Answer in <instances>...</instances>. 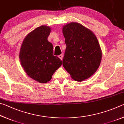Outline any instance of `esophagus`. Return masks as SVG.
<instances>
[{
  "label": "esophagus",
  "mask_w": 124,
  "mask_h": 124,
  "mask_svg": "<svg viewBox=\"0 0 124 124\" xmlns=\"http://www.w3.org/2000/svg\"><path fill=\"white\" fill-rule=\"evenodd\" d=\"M63 54H60V55L58 56V57H59L61 60H63Z\"/></svg>",
  "instance_id": "obj_1"
}]
</instances>
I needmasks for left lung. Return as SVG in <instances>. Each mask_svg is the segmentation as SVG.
Returning a JSON list of instances; mask_svg holds the SVG:
<instances>
[{
    "mask_svg": "<svg viewBox=\"0 0 124 124\" xmlns=\"http://www.w3.org/2000/svg\"><path fill=\"white\" fill-rule=\"evenodd\" d=\"M62 31L67 46L63 66L74 80L88 79L96 72L102 58L97 38L90 29L77 22L64 26Z\"/></svg>",
    "mask_w": 124,
    "mask_h": 124,
    "instance_id": "left-lung-1",
    "label": "left lung"
}]
</instances>
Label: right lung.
<instances>
[{
    "mask_svg": "<svg viewBox=\"0 0 124 124\" xmlns=\"http://www.w3.org/2000/svg\"><path fill=\"white\" fill-rule=\"evenodd\" d=\"M51 29L41 26L27 35L20 52V60L25 72L40 83L51 80L52 75L62 65V61L54 55L53 46L48 41Z\"/></svg>",
    "mask_w": 124,
    "mask_h": 124,
    "instance_id": "right-lung-1",
    "label": "right lung"
}]
</instances>
